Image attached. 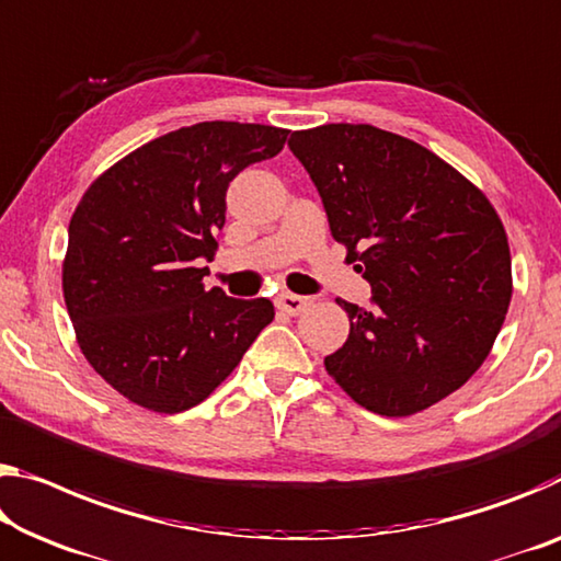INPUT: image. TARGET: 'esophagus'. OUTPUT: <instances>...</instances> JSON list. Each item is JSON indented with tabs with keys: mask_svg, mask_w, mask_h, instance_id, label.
<instances>
[{
	"mask_svg": "<svg viewBox=\"0 0 561 561\" xmlns=\"http://www.w3.org/2000/svg\"><path fill=\"white\" fill-rule=\"evenodd\" d=\"M309 301L312 299L291 295V291H282V295L274 297V305H277V309H282L284 314H301L309 307Z\"/></svg>",
	"mask_w": 561,
	"mask_h": 561,
	"instance_id": "esophagus-1",
	"label": "esophagus"
}]
</instances>
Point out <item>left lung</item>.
Returning <instances> with one entry per match:
<instances>
[{
    "label": "left lung",
    "instance_id": "8db88e82",
    "mask_svg": "<svg viewBox=\"0 0 561 561\" xmlns=\"http://www.w3.org/2000/svg\"><path fill=\"white\" fill-rule=\"evenodd\" d=\"M332 237L371 284V309L336 299L350 336L324 357L359 407L409 416L482 367L512 301V254L477 184L416 141L371 124H322L289 139Z\"/></svg>",
    "mask_w": 561,
    "mask_h": 561
}]
</instances>
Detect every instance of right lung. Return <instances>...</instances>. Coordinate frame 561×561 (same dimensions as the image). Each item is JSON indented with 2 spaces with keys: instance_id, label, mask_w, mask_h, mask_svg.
Wrapping results in <instances>:
<instances>
[{
  "instance_id": "add662e5",
  "label": "right lung",
  "mask_w": 561,
  "mask_h": 561,
  "mask_svg": "<svg viewBox=\"0 0 561 561\" xmlns=\"http://www.w3.org/2000/svg\"><path fill=\"white\" fill-rule=\"evenodd\" d=\"M289 129L199 122L141 145L87 186L61 262L77 344L106 385L157 414L207 399L274 319L270 299L204 289L227 186Z\"/></svg>"
}]
</instances>
